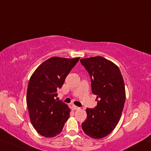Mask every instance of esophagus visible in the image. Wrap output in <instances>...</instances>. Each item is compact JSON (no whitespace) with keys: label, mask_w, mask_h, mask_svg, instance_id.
Returning <instances> with one entry per match:
<instances>
[{"label":"esophagus","mask_w":151,"mask_h":151,"mask_svg":"<svg viewBox=\"0 0 151 151\" xmlns=\"http://www.w3.org/2000/svg\"><path fill=\"white\" fill-rule=\"evenodd\" d=\"M72 109H73V110H77V109H80V107H78V106H76V105H73V106H72Z\"/></svg>","instance_id":"esophagus-1"}]
</instances>
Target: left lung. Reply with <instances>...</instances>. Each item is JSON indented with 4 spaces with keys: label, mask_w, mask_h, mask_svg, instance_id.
Returning <instances> with one entry per match:
<instances>
[{
    "label": "left lung",
    "mask_w": 151,
    "mask_h": 151,
    "mask_svg": "<svg viewBox=\"0 0 151 151\" xmlns=\"http://www.w3.org/2000/svg\"><path fill=\"white\" fill-rule=\"evenodd\" d=\"M91 78L92 93L97 96V106L87 108V118L81 127L87 135L101 139L117 126L125 101V89L119 68L101 56L81 59Z\"/></svg>",
    "instance_id": "1"
}]
</instances>
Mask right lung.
Wrapping results in <instances>:
<instances>
[{
	"mask_svg": "<svg viewBox=\"0 0 151 151\" xmlns=\"http://www.w3.org/2000/svg\"><path fill=\"white\" fill-rule=\"evenodd\" d=\"M79 60L50 58L37 68L29 80L26 95L29 115L34 128L42 136L58 135L70 117V108L55 97Z\"/></svg>",
	"mask_w": 151,
	"mask_h": 151,
	"instance_id": "add662e5",
	"label": "right lung"
}]
</instances>
